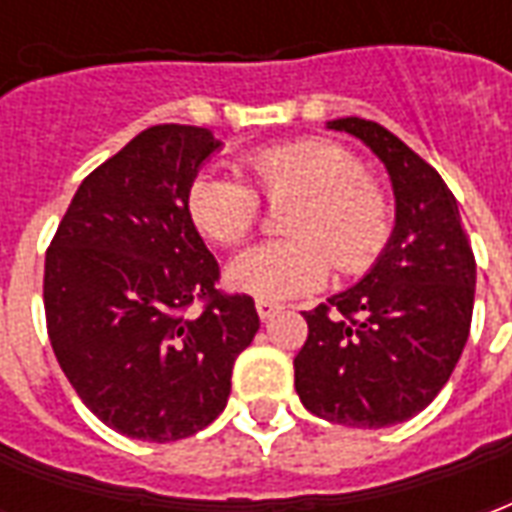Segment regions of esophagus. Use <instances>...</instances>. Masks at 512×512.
<instances>
[{"label": "esophagus", "mask_w": 512, "mask_h": 512, "mask_svg": "<svg viewBox=\"0 0 512 512\" xmlns=\"http://www.w3.org/2000/svg\"><path fill=\"white\" fill-rule=\"evenodd\" d=\"M255 310H257V315H260V321H271V318H274V315H277V312L282 310V307H279V304H274V301L257 299L255 301Z\"/></svg>", "instance_id": "esophagus-1"}]
</instances>
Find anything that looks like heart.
Returning a JSON list of instances; mask_svg holds the SVG:
<instances>
[{
    "label": "heart",
    "instance_id": "1",
    "mask_svg": "<svg viewBox=\"0 0 512 512\" xmlns=\"http://www.w3.org/2000/svg\"><path fill=\"white\" fill-rule=\"evenodd\" d=\"M244 180L211 169L186 189V213L208 241L235 246L260 222V200L285 205L288 238L246 249L227 266L230 288L266 301L318 290L334 266L362 274L376 263L392 235V202L362 161L326 139H299L257 147L241 158Z\"/></svg>",
    "mask_w": 512,
    "mask_h": 512
}]
</instances>
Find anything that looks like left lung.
Returning a JSON list of instances; mask_svg holds the SVG:
<instances>
[{
  "label": "left lung",
  "mask_w": 512,
  "mask_h": 512,
  "mask_svg": "<svg viewBox=\"0 0 512 512\" xmlns=\"http://www.w3.org/2000/svg\"><path fill=\"white\" fill-rule=\"evenodd\" d=\"M326 126L384 161L395 230L354 288L304 312L310 334L293 359L296 392L315 417L389 428L430 406L450 381L469 340L477 266L458 202L425 158L373 120Z\"/></svg>",
  "instance_id": "8db88e82"
}]
</instances>
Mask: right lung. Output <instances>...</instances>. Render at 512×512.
Returning a JSON list of instances; mask_svg holds the SVG:
<instances>
[{
    "mask_svg": "<svg viewBox=\"0 0 512 512\" xmlns=\"http://www.w3.org/2000/svg\"><path fill=\"white\" fill-rule=\"evenodd\" d=\"M219 147L208 128L142 131L82 180L46 252L54 356L84 406L128 439L208 428L260 329L252 296L216 290L219 263L186 213L191 178Z\"/></svg>",
    "mask_w": 512,
    "mask_h": 512,
    "instance_id": "1",
    "label": "right lung"
}]
</instances>
